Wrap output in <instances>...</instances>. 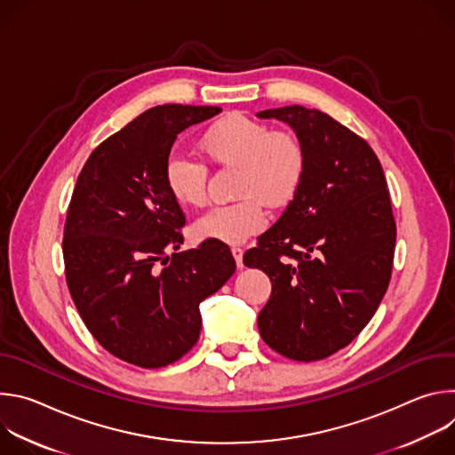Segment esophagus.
Wrapping results in <instances>:
<instances>
[{"label": "esophagus", "instance_id": "obj_1", "mask_svg": "<svg viewBox=\"0 0 455 455\" xmlns=\"http://www.w3.org/2000/svg\"><path fill=\"white\" fill-rule=\"evenodd\" d=\"M232 255L235 257V261H241V257H243V250H241L237 244H234V248H232Z\"/></svg>", "mask_w": 455, "mask_h": 455}]
</instances>
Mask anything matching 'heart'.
Here are the masks:
<instances>
[{
  "mask_svg": "<svg viewBox=\"0 0 455 455\" xmlns=\"http://www.w3.org/2000/svg\"><path fill=\"white\" fill-rule=\"evenodd\" d=\"M246 174L253 180L255 190L267 194H290L295 185V174L291 169L277 158L270 149H263L255 155L246 165Z\"/></svg>",
  "mask_w": 455,
  "mask_h": 455,
  "instance_id": "1",
  "label": "heart"
}]
</instances>
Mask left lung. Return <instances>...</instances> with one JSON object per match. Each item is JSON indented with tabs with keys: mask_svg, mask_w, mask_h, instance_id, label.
I'll return each instance as SVG.
<instances>
[{
	"mask_svg": "<svg viewBox=\"0 0 455 455\" xmlns=\"http://www.w3.org/2000/svg\"><path fill=\"white\" fill-rule=\"evenodd\" d=\"M207 118L202 106L144 111L90 155L68 207L62 255L76 307L106 351L144 369L196 346L200 302L235 272L228 246L214 241L174 251L153 270L185 225L167 174L172 144Z\"/></svg>",
	"mask_w": 455,
	"mask_h": 455,
	"instance_id": "obj_1",
	"label": "left lung"
}]
</instances>
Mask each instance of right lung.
<instances>
[{
  "label": "right lung",
  "instance_id": "1",
  "mask_svg": "<svg viewBox=\"0 0 455 455\" xmlns=\"http://www.w3.org/2000/svg\"><path fill=\"white\" fill-rule=\"evenodd\" d=\"M257 118L288 124L302 155L293 200L244 253L272 281L259 333L286 358L322 360L367 326L391 279L396 223L385 174L365 140L318 109L284 106Z\"/></svg>",
  "mask_w": 455,
  "mask_h": 455
}]
</instances>
